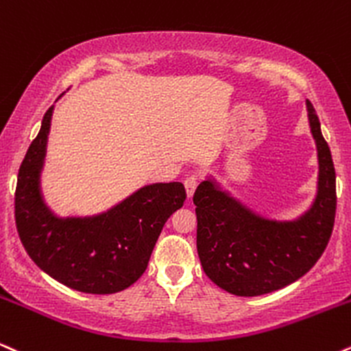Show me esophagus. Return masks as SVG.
Wrapping results in <instances>:
<instances>
[{"label":"esophagus","mask_w":351,"mask_h":351,"mask_svg":"<svg viewBox=\"0 0 351 351\" xmlns=\"http://www.w3.org/2000/svg\"><path fill=\"white\" fill-rule=\"evenodd\" d=\"M184 185H185V192H187V197H189V199H192L193 192H195L197 185H199V179H197L195 176L187 177V179H185Z\"/></svg>","instance_id":"esophagus-1"}]
</instances>
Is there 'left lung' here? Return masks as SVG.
Wrapping results in <instances>:
<instances>
[{
  "label": "left lung",
  "instance_id": "obj_1",
  "mask_svg": "<svg viewBox=\"0 0 351 351\" xmlns=\"http://www.w3.org/2000/svg\"><path fill=\"white\" fill-rule=\"evenodd\" d=\"M308 125L319 177L311 208L295 220H269L223 191L213 177L197 187V251L205 274L241 298L267 294L298 281L322 256L335 221V167L311 101Z\"/></svg>",
  "mask_w": 351,
  "mask_h": 351
}]
</instances>
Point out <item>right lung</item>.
Wrapping results in <instances>:
<instances>
[{"label": "right lung", "mask_w": 351, "mask_h": 351, "mask_svg": "<svg viewBox=\"0 0 351 351\" xmlns=\"http://www.w3.org/2000/svg\"><path fill=\"white\" fill-rule=\"evenodd\" d=\"M53 105L19 167L14 217L21 243L44 273L86 294H114L141 278L167 218L184 205L180 182L144 185L106 212L57 217L40 192Z\"/></svg>", "instance_id": "1"}]
</instances>
